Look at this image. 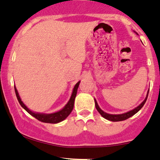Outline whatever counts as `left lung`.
<instances>
[{
    "label": "left lung",
    "mask_w": 160,
    "mask_h": 160,
    "mask_svg": "<svg viewBox=\"0 0 160 160\" xmlns=\"http://www.w3.org/2000/svg\"><path fill=\"white\" fill-rule=\"evenodd\" d=\"M148 92H149V90H148ZM148 96V93L147 94V96H146V98H145V99L144 100V101L141 103V104H139V105L138 106L137 108H136L135 109L131 110V111L128 112V113H123V114H119V115H113V114H108L107 113H105V112H104L103 110H102L101 109H100V108L98 107L97 102H96V101L95 100L96 108V110H98V113L101 114V115L103 116L104 119H108V120H110V121H112V122L123 121V120L128 119V118L131 117L132 116L134 115V114L137 113V112L139 111V110H140L141 108L143 107V105H144V104H145V102H146V100H147Z\"/></svg>",
    "instance_id": "left-lung-1"
}]
</instances>
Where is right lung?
<instances>
[{
	"mask_svg": "<svg viewBox=\"0 0 160 160\" xmlns=\"http://www.w3.org/2000/svg\"><path fill=\"white\" fill-rule=\"evenodd\" d=\"M79 83H80V82H78V83L75 85L73 90H72V96H71V97H70V101H69L68 103L65 105V107L63 108L62 110H60V111H58V112H56V113H51V114L37 113H34V112L31 111V110H29L28 108H27V106H26L25 104L23 103L22 101H21V98H20V96L18 95V90L15 87V94H16L19 103L21 105V107H22L24 110H26V111L28 112V113L30 114L31 116H32L33 117H35V119L39 120V121H41L42 122H45V123L56 124V123H58V122L63 121V120H64L69 115H70L71 112H72V109H73L75 98H76V96L77 90H78Z\"/></svg>",
	"mask_w": 160,
	"mask_h": 160,
	"instance_id": "obj_1",
	"label": "right lung"
}]
</instances>
